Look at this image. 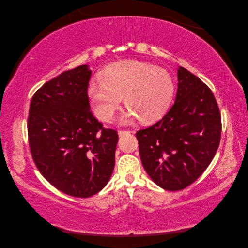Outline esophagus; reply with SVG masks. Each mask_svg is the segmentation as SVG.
I'll list each match as a JSON object with an SVG mask.
<instances>
[{"mask_svg":"<svg viewBox=\"0 0 248 248\" xmlns=\"http://www.w3.org/2000/svg\"><path fill=\"white\" fill-rule=\"evenodd\" d=\"M119 137H123L126 136V134H129L130 131H126V130H119Z\"/></svg>","mask_w":248,"mask_h":248,"instance_id":"obj_1","label":"esophagus"}]
</instances>
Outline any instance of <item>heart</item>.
Segmentation results:
<instances>
[{
	"instance_id": "b5f03b06",
	"label": "heart",
	"mask_w": 248,
	"mask_h": 248,
	"mask_svg": "<svg viewBox=\"0 0 248 248\" xmlns=\"http://www.w3.org/2000/svg\"><path fill=\"white\" fill-rule=\"evenodd\" d=\"M174 93V81L166 70L138 61L108 66L102 79H93L88 90L95 116L104 122L112 118L124 97L129 110L120 119L121 123H129L134 118L144 123L159 119Z\"/></svg>"
}]
</instances>
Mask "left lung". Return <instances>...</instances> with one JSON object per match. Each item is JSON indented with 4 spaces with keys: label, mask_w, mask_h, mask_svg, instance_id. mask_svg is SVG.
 Returning a JSON list of instances; mask_svg holds the SVG:
<instances>
[{
    "label": "left lung",
    "mask_w": 248,
    "mask_h": 248,
    "mask_svg": "<svg viewBox=\"0 0 248 248\" xmlns=\"http://www.w3.org/2000/svg\"><path fill=\"white\" fill-rule=\"evenodd\" d=\"M136 136L150 178L166 190L184 189L205 171L219 146L221 117L212 91L179 67L175 103L158 122Z\"/></svg>",
    "instance_id": "8db88e82"
}]
</instances>
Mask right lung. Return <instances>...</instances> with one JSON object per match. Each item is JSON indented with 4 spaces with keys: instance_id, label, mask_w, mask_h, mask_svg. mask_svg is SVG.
<instances>
[{
    "instance_id": "obj_1",
    "label": "right lung",
    "mask_w": 248,
    "mask_h": 248,
    "mask_svg": "<svg viewBox=\"0 0 248 248\" xmlns=\"http://www.w3.org/2000/svg\"><path fill=\"white\" fill-rule=\"evenodd\" d=\"M88 65L46 82L30 104L29 144L41 175L68 196L89 198L109 181L118 133L90 110Z\"/></svg>"
}]
</instances>
